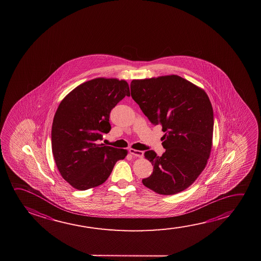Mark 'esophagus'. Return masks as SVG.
<instances>
[{
  "label": "esophagus",
  "instance_id": "1",
  "mask_svg": "<svg viewBox=\"0 0 261 261\" xmlns=\"http://www.w3.org/2000/svg\"><path fill=\"white\" fill-rule=\"evenodd\" d=\"M129 153H130L131 154H133L134 156H137V158H142V156H143V154H144L143 151H140V150L133 149V148H130V149H129Z\"/></svg>",
  "mask_w": 261,
  "mask_h": 261
}]
</instances>
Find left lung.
<instances>
[{
	"instance_id": "1",
	"label": "left lung",
	"mask_w": 261,
	"mask_h": 261,
	"mask_svg": "<svg viewBox=\"0 0 261 261\" xmlns=\"http://www.w3.org/2000/svg\"><path fill=\"white\" fill-rule=\"evenodd\" d=\"M130 88L145 116L165 132V153L145 152L154 169L143 184L160 195L183 191L204 170L211 152L214 115L207 94L174 74L133 80Z\"/></svg>"
}]
</instances>
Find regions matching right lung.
<instances>
[{"label":"right lung","instance_id":"right-lung-1","mask_svg":"<svg viewBox=\"0 0 261 261\" xmlns=\"http://www.w3.org/2000/svg\"><path fill=\"white\" fill-rule=\"evenodd\" d=\"M124 96L128 84L116 78H95L70 92L56 110L51 125V151L65 181L78 190L106 182L127 150L99 144L111 130V110Z\"/></svg>","mask_w":261,"mask_h":261}]
</instances>
